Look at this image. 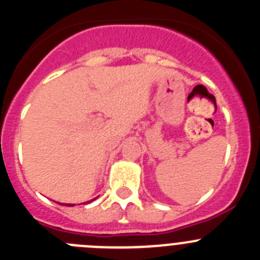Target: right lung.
Segmentation results:
<instances>
[{"label": "right lung", "mask_w": 260, "mask_h": 260, "mask_svg": "<svg viewBox=\"0 0 260 260\" xmlns=\"http://www.w3.org/2000/svg\"><path fill=\"white\" fill-rule=\"evenodd\" d=\"M92 201H94V200H92ZM87 203H89V202H87ZM67 206H70V207H72V206H74V205H67Z\"/></svg>", "instance_id": "obj_1"}]
</instances>
